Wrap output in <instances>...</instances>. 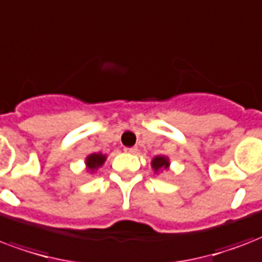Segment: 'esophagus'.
<instances>
[{
  "label": "esophagus",
  "instance_id": "obj_1",
  "mask_svg": "<svg viewBox=\"0 0 262 262\" xmlns=\"http://www.w3.org/2000/svg\"><path fill=\"white\" fill-rule=\"evenodd\" d=\"M125 152L135 153V152H137V147H125Z\"/></svg>",
  "mask_w": 262,
  "mask_h": 262
}]
</instances>
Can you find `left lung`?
<instances>
[{
    "instance_id": "obj_1",
    "label": "left lung",
    "mask_w": 262,
    "mask_h": 262,
    "mask_svg": "<svg viewBox=\"0 0 262 262\" xmlns=\"http://www.w3.org/2000/svg\"><path fill=\"white\" fill-rule=\"evenodd\" d=\"M168 166H170L168 159L164 156H156L152 160V167L155 171H159L161 170V168H164V170H166V168H168Z\"/></svg>"
}]
</instances>
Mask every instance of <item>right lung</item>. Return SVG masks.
Listing matches in <instances>:
<instances>
[{"label":"right lung","mask_w":262,"mask_h":262,"mask_svg":"<svg viewBox=\"0 0 262 262\" xmlns=\"http://www.w3.org/2000/svg\"><path fill=\"white\" fill-rule=\"evenodd\" d=\"M105 160L106 157L103 156L102 153H92V155H90V156L86 157V168L92 172V171L96 170L98 167H101L102 164L105 163Z\"/></svg>","instance_id":"1"}]
</instances>
